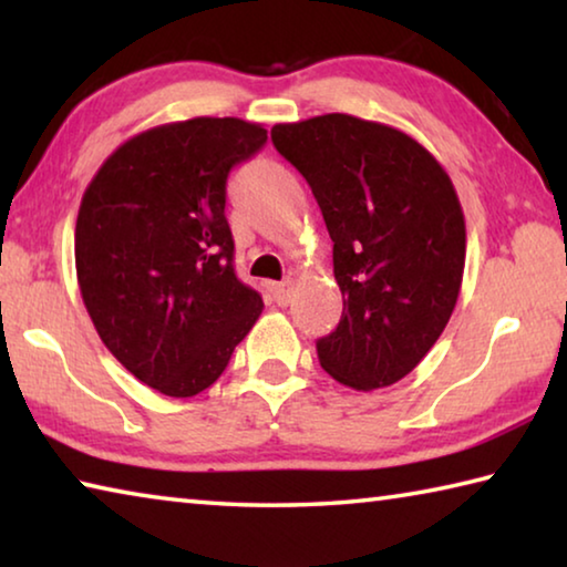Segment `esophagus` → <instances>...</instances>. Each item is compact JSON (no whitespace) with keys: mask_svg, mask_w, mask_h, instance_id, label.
I'll return each instance as SVG.
<instances>
[{"mask_svg":"<svg viewBox=\"0 0 567 567\" xmlns=\"http://www.w3.org/2000/svg\"><path fill=\"white\" fill-rule=\"evenodd\" d=\"M292 292H295V280H285V282L272 285V297L280 307H285L287 302L292 300Z\"/></svg>","mask_w":567,"mask_h":567,"instance_id":"obj_1","label":"esophagus"}]
</instances>
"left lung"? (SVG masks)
<instances>
[{
  "instance_id": "obj_1",
  "label": "left lung",
  "mask_w": 567,
  "mask_h": 567,
  "mask_svg": "<svg viewBox=\"0 0 567 567\" xmlns=\"http://www.w3.org/2000/svg\"><path fill=\"white\" fill-rule=\"evenodd\" d=\"M272 142L312 187L332 237L342 318L318 340L322 370L352 390L388 388L455 310L465 217L453 182L410 134L352 114L275 124Z\"/></svg>"
}]
</instances>
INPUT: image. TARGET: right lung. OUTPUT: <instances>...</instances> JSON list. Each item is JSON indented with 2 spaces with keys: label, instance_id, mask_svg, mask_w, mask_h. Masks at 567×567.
<instances>
[{
  "label": "right lung",
  "instance_id": "right-lung-1",
  "mask_svg": "<svg viewBox=\"0 0 567 567\" xmlns=\"http://www.w3.org/2000/svg\"><path fill=\"white\" fill-rule=\"evenodd\" d=\"M267 142L262 124L195 117L134 134L84 189L76 282L94 330L134 378L192 398L223 375L262 312L237 280L227 175Z\"/></svg>",
  "mask_w": 567,
  "mask_h": 567
}]
</instances>
